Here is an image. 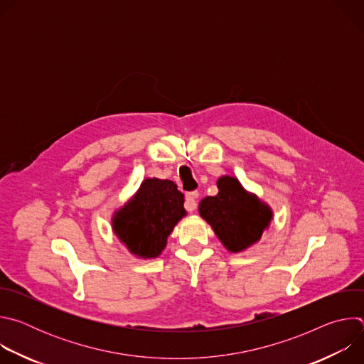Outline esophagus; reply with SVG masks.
I'll return each instance as SVG.
<instances>
[{"instance_id":"34e87169","label":"esophagus","mask_w":364,"mask_h":364,"mask_svg":"<svg viewBox=\"0 0 364 364\" xmlns=\"http://www.w3.org/2000/svg\"><path fill=\"white\" fill-rule=\"evenodd\" d=\"M197 198H198V191H191V193H187L186 196V203H184V207L187 212H194L196 207H197Z\"/></svg>"}]
</instances>
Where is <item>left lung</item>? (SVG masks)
Listing matches in <instances>:
<instances>
[{"label":"left lung","mask_w":364,"mask_h":364,"mask_svg":"<svg viewBox=\"0 0 364 364\" xmlns=\"http://www.w3.org/2000/svg\"><path fill=\"white\" fill-rule=\"evenodd\" d=\"M218 188L216 196H207L200 201L198 213L230 253H240L261 240L271 226L274 212L236 177H219Z\"/></svg>","instance_id":"1"}]
</instances>
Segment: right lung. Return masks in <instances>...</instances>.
<instances>
[{"label":"right lung","instance_id":"right-lung-1","mask_svg":"<svg viewBox=\"0 0 364 364\" xmlns=\"http://www.w3.org/2000/svg\"><path fill=\"white\" fill-rule=\"evenodd\" d=\"M187 216L184 194L171 180L146 177L112 215V232L131 255L159 257L176 225Z\"/></svg>","mask_w":364,"mask_h":364}]
</instances>
